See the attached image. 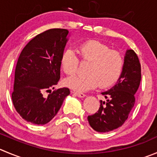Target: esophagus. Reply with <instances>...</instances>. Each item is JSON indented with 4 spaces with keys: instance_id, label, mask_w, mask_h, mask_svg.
<instances>
[{
    "instance_id": "esophagus-1",
    "label": "esophagus",
    "mask_w": 157,
    "mask_h": 157,
    "mask_svg": "<svg viewBox=\"0 0 157 157\" xmlns=\"http://www.w3.org/2000/svg\"><path fill=\"white\" fill-rule=\"evenodd\" d=\"M72 93L74 94V95H75L76 96H78V98H84L85 96H86V95H85L84 93H82V92H72Z\"/></svg>"
}]
</instances>
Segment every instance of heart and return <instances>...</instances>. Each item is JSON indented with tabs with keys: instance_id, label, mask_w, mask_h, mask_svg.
I'll use <instances>...</instances> for the list:
<instances>
[{
	"instance_id": "1",
	"label": "heart",
	"mask_w": 157,
	"mask_h": 157,
	"mask_svg": "<svg viewBox=\"0 0 157 157\" xmlns=\"http://www.w3.org/2000/svg\"><path fill=\"white\" fill-rule=\"evenodd\" d=\"M78 50L81 60L89 62L86 68L88 75L67 78L64 81L65 86L86 92L98 85L101 88L109 87L118 81L124 66V59L119 52L97 40L82 42ZM60 64L64 72L71 75L77 71L79 59L73 49L66 48L61 55Z\"/></svg>"
}]
</instances>
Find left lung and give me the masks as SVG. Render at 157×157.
Wrapping results in <instances>:
<instances>
[{
    "instance_id": "left-lung-1",
    "label": "left lung",
    "mask_w": 157,
    "mask_h": 157,
    "mask_svg": "<svg viewBox=\"0 0 157 157\" xmlns=\"http://www.w3.org/2000/svg\"><path fill=\"white\" fill-rule=\"evenodd\" d=\"M141 81V65L138 56L129 49L124 57L122 74L113 87L102 95L106 102L100 101L97 113L88 116L89 125L94 130L106 132L120 127L127 119L135 104V94Z\"/></svg>"
}]
</instances>
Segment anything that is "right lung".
<instances>
[{
    "instance_id": "right-lung-1",
    "label": "right lung",
    "mask_w": 157,
    "mask_h": 157,
    "mask_svg": "<svg viewBox=\"0 0 157 157\" xmlns=\"http://www.w3.org/2000/svg\"><path fill=\"white\" fill-rule=\"evenodd\" d=\"M68 33L62 28L48 30L31 39L21 52L11 98L16 111L27 122L36 125L50 122L70 94L68 88L52 92L60 79V58Z\"/></svg>"
}]
</instances>
